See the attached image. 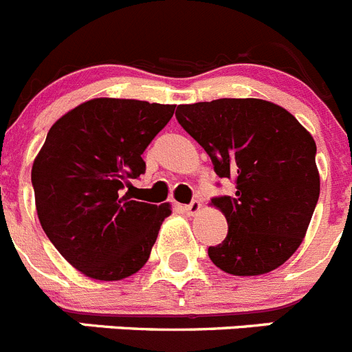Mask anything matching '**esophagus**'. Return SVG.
Wrapping results in <instances>:
<instances>
[{"label":"esophagus","mask_w":352,"mask_h":352,"mask_svg":"<svg viewBox=\"0 0 352 352\" xmlns=\"http://www.w3.org/2000/svg\"><path fill=\"white\" fill-rule=\"evenodd\" d=\"M199 208H201V205H199L198 199H192L191 204L184 207V212H186L188 215H195V214H198Z\"/></svg>","instance_id":"esophagus-1"}]
</instances>
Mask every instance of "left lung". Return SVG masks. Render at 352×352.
<instances>
[{"label":"left lung","instance_id":"obj_1","mask_svg":"<svg viewBox=\"0 0 352 352\" xmlns=\"http://www.w3.org/2000/svg\"><path fill=\"white\" fill-rule=\"evenodd\" d=\"M175 117L210 156L214 172L235 182V195L212 198L228 235L208 247V258L242 277L280 267L300 247L318 205L314 138L283 107L256 98L179 105Z\"/></svg>","mask_w":352,"mask_h":352}]
</instances>
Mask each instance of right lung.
<instances>
[{"label": "right lung", "mask_w": 352, "mask_h": 352, "mask_svg": "<svg viewBox=\"0 0 352 352\" xmlns=\"http://www.w3.org/2000/svg\"><path fill=\"white\" fill-rule=\"evenodd\" d=\"M175 105L96 98L47 133L31 170L38 219L63 258L96 280L137 274L151 256L170 205L137 201L131 179ZM129 191H125V188Z\"/></svg>", "instance_id": "obj_1"}]
</instances>
